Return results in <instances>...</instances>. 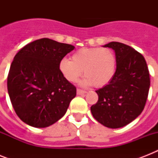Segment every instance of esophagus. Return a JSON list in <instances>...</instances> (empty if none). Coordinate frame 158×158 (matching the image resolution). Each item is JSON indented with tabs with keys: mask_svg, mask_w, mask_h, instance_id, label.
I'll list each match as a JSON object with an SVG mask.
<instances>
[{
	"mask_svg": "<svg viewBox=\"0 0 158 158\" xmlns=\"http://www.w3.org/2000/svg\"><path fill=\"white\" fill-rule=\"evenodd\" d=\"M86 93H87L86 91L82 90V89H77V94H78V95H83V94H85Z\"/></svg>",
	"mask_w": 158,
	"mask_h": 158,
	"instance_id": "esophagus-1",
	"label": "esophagus"
}]
</instances>
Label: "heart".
<instances>
[{
  "label": "heart",
  "instance_id": "1",
  "mask_svg": "<svg viewBox=\"0 0 158 158\" xmlns=\"http://www.w3.org/2000/svg\"><path fill=\"white\" fill-rule=\"evenodd\" d=\"M62 75L70 83H75L84 71V85L95 88L106 86L116 71V57L107 48H81L71 56V60L63 59L59 64Z\"/></svg>",
  "mask_w": 158,
  "mask_h": 158
}]
</instances>
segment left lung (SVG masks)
<instances>
[{"instance_id": "8db88e82", "label": "left lung", "mask_w": 158, "mask_h": 158, "mask_svg": "<svg viewBox=\"0 0 158 158\" xmlns=\"http://www.w3.org/2000/svg\"><path fill=\"white\" fill-rule=\"evenodd\" d=\"M104 47L115 51L116 71L110 84L96 91L98 101L91 106V112L102 125L116 129L130 124L143 110L149 71L143 55L130 46L111 42Z\"/></svg>"}]
</instances>
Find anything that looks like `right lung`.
Instances as JSON below:
<instances>
[{
    "label": "right lung",
    "instance_id": "right-lung-1",
    "mask_svg": "<svg viewBox=\"0 0 158 158\" xmlns=\"http://www.w3.org/2000/svg\"><path fill=\"white\" fill-rule=\"evenodd\" d=\"M74 46L49 38L33 41L19 51L10 64L7 89L11 104L27 125L45 128L65 114L76 88L59 69Z\"/></svg>",
    "mask_w": 158,
    "mask_h": 158
}]
</instances>
